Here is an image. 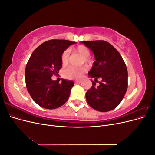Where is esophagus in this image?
Here are the masks:
<instances>
[{
	"label": "esophagus",
	"mask_w": 155,
	"mask_h": 155,
	"mask_svg": "<svg viewBox=\"0 0 155 155\" xmlns=\"http://www.w3.org/2000/svg\"><path fill=\"white\" fill-rule=\"evenodd\" d=\"M74 82L76 84H79V83H81L82 82V81L81 80H76V81H75Z\"/></svg>",
	"instance_id": "esophagus-1"
}]
</instances>
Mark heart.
I'll list each match as a JSON object with an SVG mask.
<instances>
[{"instance_id": "heart-1", "label": "heart", "mask_w": 155, "mask_h": 155, "mask_svg": "<svg viewBox=\"0 0 155 155\" xmlns=\"http://www.w3.org/2000/svg\"><path fill=\"white\" fill-rule=\"evenodd\" d=\"M75 52L81 55L84 63L87 65H89L91 64V60L88 58L90 56V51L88 48L86 47L84 45H79L78 47L74 50ZM68 59H69V51L68 50L64 51L61 55V62L63 66H66L68 63ZM87 68L85 67H81V68H74V67H70L64 70V76L66 78L69 79H78L82 78L84 73L86 72Z\"/></svg>"}]
</instances>
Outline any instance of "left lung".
<instances>
[{"instance_id": "obj_1", "label": "left lung", "mask_w": 155, "mask_h": 155, "mask_svg": "<svg viewBox=\"0 0 155 155\" xmlns=\"http://www.w3.org/2000/svg\"><path fill=\"white\" fill-rule=\"evenodd\" d=\"M94 55L95 61L88 74L92 85L86 92L88 104L100 112L113 110L122 101L127 89L125 63L113 46L105 41H82ZM97 78L101 81L95 85Z\"/></svg>"}]
</instances>
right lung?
Returning <instances> with one entry per match:
<instances>
[{"label": "right lung", "instance_id": "add662e5", "mask_svg": "<svg viewBox=\"0 0 155 155\" xmlns=\"http://www.w3.org/2000/svg\"><path fill=\"white\" fill-rule=\"evenodd\" d=\"M76 43L64 39L50 40L39 46L31 55L25 70L26 85L33 100L41 107L57 109L68 100L74 82L62 79L59 83L51 76L61 68L64 50Z\"/></svg>", "mask_w": 155, "mask_h": 155}]
</instances>
